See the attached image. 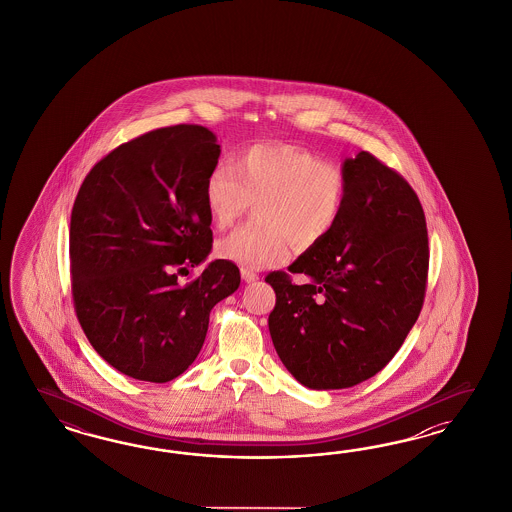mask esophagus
Segmentation results:
<instances>
[{
  "label": "esophagus",
  "mask_w": 512,
  "mask_h": 512,
  "mask_svg": "<svg viewBox=\"0 0 512 512\" xmlns=\"http://www.w3.org/2000/svg\"><path fill=\"white\" fill-rule=\"evenodd\" d=\"M240 276H242V279H244L246 283H253V281L259 279V274L253 272V270H249V268H240Z\"/></svg>",
  "instance_id": "34e87169"
}]
</instances>
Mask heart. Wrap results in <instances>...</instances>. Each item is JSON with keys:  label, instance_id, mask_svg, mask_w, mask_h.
<instances>
[{"label": "heart", "instance_id": "b5f03b06", "mask_svg": "<svg viewBox=\"0 0 512 512\" xmlns=\"http://www.w3.org/2000/svg\"><path fill=\"white\" fill-rule=\"evenodd\" d=\"M347 180L338 165L308 148L253 144L219 161L204 182L208 216L229 227L257 202V219L219 238L216 253L248 268L283 264L298 251L325 242L340 223Z\"/></svg>", "mask_w": 512, "mask_h": 512}]
</instances>
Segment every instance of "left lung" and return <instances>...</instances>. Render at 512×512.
Returning a JSON list of instances; mask_svg holds the SVG:
<instances>
[{
	"label": "left lung",
	"instance_id": "8db88e82",
	"mask_svg": "<svg viewBox=\"0 0 512 512\" xmlns=\"http://www.w3.org/2000/svg\"><path fill=\"white\" fill-rule=\"evenodd\" d=\"M347 199L334 233L266 283L270 336L285 368L313 390L355 387L381 372L417 323L428 279V231L403 176L360 152L345 159Z\"/></svg>",
	"mask_w": 512,
	"mask_h": 512
}]
</instances>
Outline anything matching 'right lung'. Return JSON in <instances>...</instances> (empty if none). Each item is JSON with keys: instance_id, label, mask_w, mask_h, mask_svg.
Wrapping results in <instances>:
<instances>
[{"instance_id": "1", "label": "right lung", "mask_w": 512, "mask_h": 512, "mask_svg": "<svg viewBox=\"0 0 512 512\" xmlns=\"http://www.w3.org/2000/svg\"><path fill=\"white\" fill-rule=\"evenodd\" d=\"M202 125H171L129 140L95 163L71 212V291L99 357L127 377L167 383L186 372L210 311L240 285L212 251L204 182L219 159Z\"/></svg>"}]
</instances>
